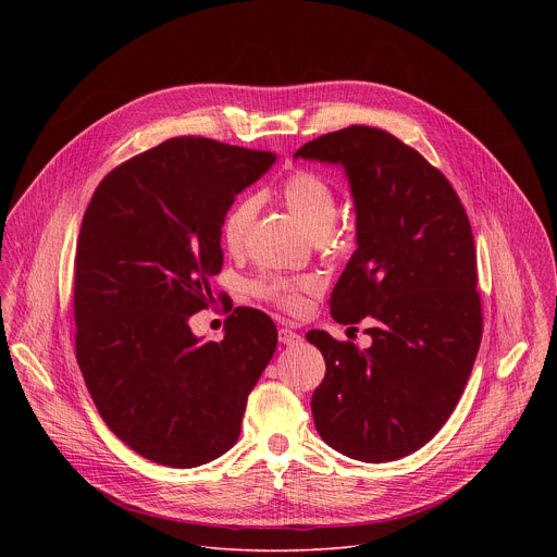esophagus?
Returning a JSON list of instances; mask_svg holds the SVG:
<instances>
[{
  "mask_svg": "<svg viewBox=\"0 0 557 557\" xmlns=\"http://www.w3.org/2000/svg\"><path fill=\"white\" fill-rule=\"evenodd\" d=\"M277 339H280L284 346H293V344H299V342H301V337H299L295 331L286 329V326H282V329L277 331Z\"/></svg>",
  "mask_w": 557,
  "mask_h": 557,
  "instance_id": "1",
  "label": "esophagus"
}]
</instances>
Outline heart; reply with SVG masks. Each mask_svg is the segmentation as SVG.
I'll return each mask as SVG.
<instances>
[{"label": "heart", "mask_w": 557, "mask_h": 557, "mask_svg": "<svg viewBox=\"0 0 557 557\" xmlns=\"http://www.w3.org/2000/svg\"><path fill=\"white\" fill-rule=\"evenodd\" d=\"M282 200L312 237L326 235L337 220V191L329 178L317 172H293L282 185ZM258 211L260 198L253 194L240 198L228 209L222 222V240L231 253L245 251ZM320 286L322 280L317 275L282 277L275 273H262L253 282V293L286 312H299L306 295L320 290Z\"/></svg>", "instance_id": "1"}]
</instances>
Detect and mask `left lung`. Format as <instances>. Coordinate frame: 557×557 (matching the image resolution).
Listing matches in <instances>:
<instances>
[{
    "label": "left lung",
    "instance_id": "1",
    "mask_svg": "<svg viewBox=\"0 0 557 557\" xmlns=\"http://www.w3.org/2000/svg\"><path fill=\"white\" fill-rule=\"evenodd\" d=\"M295 156L344 165L357 251L331 295L337 324L363 317L370 348L324 331V381L312 392L320 436L339 454L387 462L423 447L454 412L483 337L467 211L425 158L385 129L350 125Z\"/></svg>",
    "mask_w": 557,
    "mask_h": 557
}]
</instances>
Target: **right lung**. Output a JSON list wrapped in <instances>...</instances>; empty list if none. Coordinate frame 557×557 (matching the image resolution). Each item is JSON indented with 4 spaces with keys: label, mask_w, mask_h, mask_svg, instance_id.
Returning a JSON list of instances; mask_svg holds the SVG:
<instances>
[{
    "label": "right lung",
    "mask_w": 557,
    "mask_h": 557,
    "mask_svg": "<svg viewBox=\"0 0 557 557\" xmlns=\"http://www.w3.org/2000/svg\"><path fill=\"white\" fill-rule=\"evenodd\" d=\"M271 151L178 136L114 168L97 187L74 256V348L108 428L136 454L198 467L240 436L247 396L277 329L258 308L200 342L191 317L213 301L222 222Z\"/></svg>",
    "instance_id": "right-lung-1"
}]
</instances>
